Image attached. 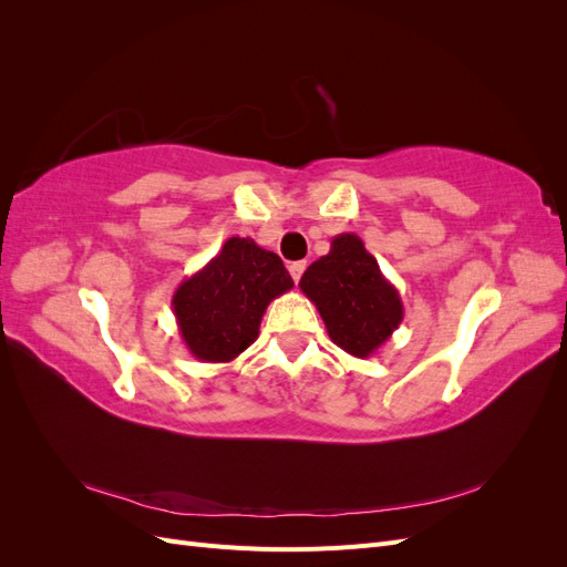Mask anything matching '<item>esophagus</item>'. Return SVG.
I'll list each match as a JSON object with an SVG mask.
<instances>
[{
    "label": "esophagus",
    "instance_id": "esophagus-1",
    "mask_svg": "<svg viewBox=\"0 0 567 567\" xmlns=\"http://www.w3.org/2000/svg\"><path fill=\"white\" fill-rule=\"evenodd\" d=\"M307 269V265L305 262H290L288 265V271H290V277H293V281L298 284L300 281V277H302V271Z\"/></svg>",
    "mask_w": 567,
    "mask_h": 567
}]
</instances>
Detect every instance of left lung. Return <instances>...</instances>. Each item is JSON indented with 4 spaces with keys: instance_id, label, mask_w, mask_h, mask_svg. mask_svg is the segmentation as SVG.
<instances>
[{
    "instance_id": "1",
    "label": "left lung",
    "mask_w": 567,
    "mask_h": 567,
    "mask_svg": "<svg viewBox=\"0 0 567 567\" xmlns=\"http://www.w3.org/2000/svg\"><path fill=\"white\" fill-rule=\"evenodd\" d=\"M300 290L315 302L340 350L367 359L404 319L402 298L357 234H338L329 255L307 267Z\"/></svg>"
}]
</instances>
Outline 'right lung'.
Here are the masks:
<instances>
[{
	"label": "right lung",
	"mask_w": 567,
	"mask_h": 567,
	"mask_svg": "<svg viewBox=\"0 0 567 567\" xmlns=\"http://www.w3.org/2000/svg\"><path fill=\"white\" fill-rule=\"evenodd\" d=\"M293 288L281 257L252 238L231 236L213 260L184 279L173 312L198 362L227 364L260 336L267 305Z\"/></svg>",
	"instance_id": "obj_1"
}]
</instances>
